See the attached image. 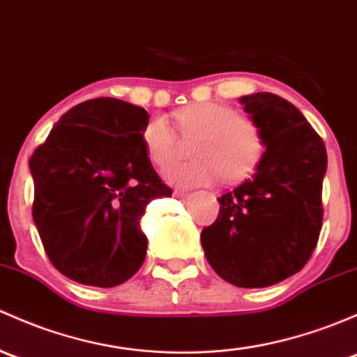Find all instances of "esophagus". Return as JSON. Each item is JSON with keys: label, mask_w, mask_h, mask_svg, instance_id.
<instances>
[{"label": "esophagus", "mask_w": 357, "mask_h": 357, "mask_svg": "<svg viewBox=\"0 0 357 357\" xmlns=\"http://www.w3.org/2000/svg\"><path fill=\"white\" fill-rule=\"evenodd\" d=\"M174 197L176 198H181V200H185V198H190V195L185 193V191H174Z\"/></svg>", "instance_id": "34e87169"}]
</instances>
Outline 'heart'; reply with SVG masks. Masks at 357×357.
Returning a JSON list of instances; mask_svg holds the SVG:
<instances>
[{"instance_id":"obj_1","label":"heart","mask_w":357,"mask_h":357,"mask_svg":"<svg viewBox=\"0 0 357 357\" xmlns=\"http://www.w3.org/2000/svg\"><path fill=\"white\" fill-rule=\"evenodd\" d=\"M185 138H197L191 147L193 162L176 164L164 178L176 186L210 185L222 178L226 183L245 179L264 153V133L248 116L219 102H197L174 114ZM142 142L155 166H167L178 155V140L166 118L153 116L142 130Z\"/></svg>"}]
</instances>
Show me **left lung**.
Returning <instances> with one entry per match:
<instances>
[{
  "mask_svg": "<svg viewBox=\"0 0 357 357\" xmlns=\"http://www.w3.org/2000/svg\"><path fill=\"white\" fill-rule=\"evenodd\" d=\"M264 133L251 178L219 197V217L202 231L210 267L236 287H268L294 275L317 248L327 150L305 116L282 97H239Z\"/></svg>",
  "mask_w": 357,
  "mask_h": 357,
  "instance_id": "obj_1",
  "label": "left lung"
}]
</instances>
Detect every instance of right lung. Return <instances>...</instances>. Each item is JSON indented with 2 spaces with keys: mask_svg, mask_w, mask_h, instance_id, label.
I'll list each match as a JSON object with an SVG mask.
<instances>
[{
  "mask_svg": "<svg viewBox=\"0 0 357 357\" xmlns=\"http://www.w3.org/2000/svg\"><path fill=\"white\" fill-rule=\"evenodd\" d=\"M147 121L125 100H85L30 157L33 222L51 264L75 282L114 287L144 264L145 207L172 195L142 142Z\"/></svg>",
  "mask_w": 357,
  "mask_h": 357,
  "instance_id": "right-lung-1",
  "label": "right lung"
}]
</instances>
